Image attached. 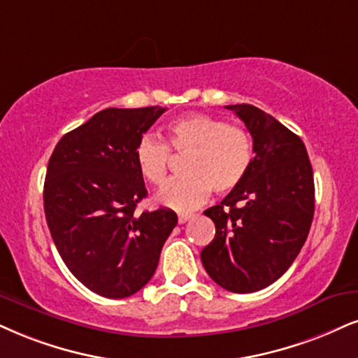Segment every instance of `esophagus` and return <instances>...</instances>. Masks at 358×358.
<instances>
[{
    "instance_id": "obj_1",
    "label": "esophagus",
    "mask_w": 358,
    "mask_h": 358,
    "mask_svg": "<svg viewBox=\"0 0 358 358\" xmlns=\"http://www.w3.org/2000/svg\"><path fill=\"white\" fill-rule=\"evenodd\" d=\"M191 217H192L191 214H179V215H178V222H179V224H184V222H187V220L191 219Z\"/></svg>"
}]
</instances>
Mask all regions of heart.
I'll use <instances>...</instances> for the list:
<instances>
[{"label": "heart", "mask_w": 358, "mask_h": 358, "mask_svg": "<svg viewBox=\"0 0 358 358\" xmlns=\"http://www.w3.org/2000/svg\"><path fill=\"white\" fill-rule=\"evenodd\" d=\"M169 148L186 154L182 161L186 174L169 180L157 194V202L176 210L201 206L210 191L227 194L237 189L254 161L252 139L242 127L207 114H187L169 122L167 144L154 136H144L136 145V166L154 186H161L167 178Z\"/></svg>", "instance_id": "b5f03b06"}]
</instances>
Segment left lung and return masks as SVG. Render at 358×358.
Wrapping results in <instances>:
<instances>
[{"label": "left lung", "instance_id": "left-lung-1", "mask_svg": "<svg viewBox=\"0 0 358 358\" xmlns=\"http://www.w3.org/2000/svg\"><path fill=\"white\" fill-rule=\"evenodd\" d=\"M252 136L254 161L237 189L204 210L215 236L201 252L215 284L257 292L282 277L301 252L315 207L314 172L302 139L252 104L226 106Z\"/></svg>", "mask_w": 358, "mask_h": 358}]
</instances>
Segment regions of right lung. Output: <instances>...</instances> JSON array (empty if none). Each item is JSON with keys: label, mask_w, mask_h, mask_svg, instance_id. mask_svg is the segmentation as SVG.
<instances>
[{"label": "right lung", "mask_w": 358, "mask_h": 358, "mask_svg": "<svg viewBox=\"0 0 358 358\" xmlns=\"http://www.w3.org/2000/svg\"><path fill=\"white\" fill-rule=\"evenodd\" d=\"M164 111L103 109L64 134L48 162L43 197L52 241L73 275L103 297L143 289L178 224L171 209L134 213L148 196L134 149Z\"/></svg>", "instance_id": "1"}]
</instances>
